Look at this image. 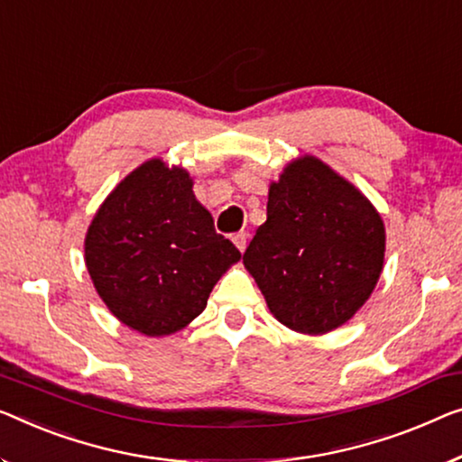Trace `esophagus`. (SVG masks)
Returning <instances> with one entry per match:
<instances>
[{
  "mask_svg": "<svg viewBox=\"0 0 462 462\" xmlns=\"http://www.w3.org/2000/svg\"><path fill=\"white\" fill-rule=\"evenodd\" d=\"M232 243L236 245V249H238L240 253H245V249H246V234H245V232L234 234V236H232Z\"/></svg>",
  "mask_w": 462,
  "mask_h": 462,
  "instance_id": "1",
  "label": "esophagus"
}]
</instances>
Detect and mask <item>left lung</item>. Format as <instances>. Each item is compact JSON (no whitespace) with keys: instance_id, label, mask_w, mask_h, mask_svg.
I'll return each mask as SVG.
<instances>
[{"instance_id":"1","label":"left lung","mask_w":462,"mask_h":462,"mask_svg":"<svg viewBox=\"0 0 462 462\" xmlns=\"http://www.w3.org/2000/svg\"><path fill=\"white\" fill-rule=\"evenodd\" d=\"M385 254L380 211L315 155L282 170L267 192V219L243 263L275 319L299 334L340 328L367 302Z\"/></svg>"}]
</instances>
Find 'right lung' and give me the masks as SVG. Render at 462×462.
Instances as JSON below:
<instances>
[{"label": "right lung", "instance_id": "1", "mask_svg": "<svg viewBox=\"0 0 462 462\" xmlns=\"http://www.w3.org/2000/svg\"><path fill=\"white\" fill-rule=\"evenodd\" d=\"M240 257L213 228L189 171L162 157L118 182L85 236V265L101 300L124 326L153 338L199 318Z\"/></svg>", "mask_w": 462, "mask_h": 462}]
</instances>
